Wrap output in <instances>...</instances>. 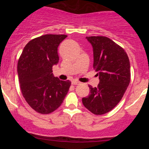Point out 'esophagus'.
I'll use <instances>...</instances> for the list:
<instances>
[{
	"label": "esophagus",
	"mask_w": 149,
	"mask_h": 149,
	"mask_svg": "<svg viewBox=\"0 0 149 149\" xmlns=\"http://www.w3.org/2000/svg\"><path fill=\"white\" fill-rule=\"evenodd\" d=\"M80 82L78 81V80H73V81H72V84L74 85H78V84H80Z\"/></svg>",
	"instance_id": "34e87169"
}]
</instances>
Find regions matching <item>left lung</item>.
I'll list each match as a JSON object with an SVG mask.
<instances>
[{
  "label": "left lung",
  "instance_id": "8db88e82",
  "mask_svg": "<svg viewBox=\"0 0 149 149\" xmlns=\"http://www.w3.org/2000/svg\"><path fill=\"white\" fill-rule=\"evenodd\" d=\"M93 48V68L100 83L82 99L84 107L95 115L111 111L123 97L130 82V64L123 47L104 36L86 37Z\"/></svg>",
  "mask_w": 149,
  "mask_h": 149
}]
</instances>
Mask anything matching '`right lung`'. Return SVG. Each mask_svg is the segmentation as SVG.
I'll return each mask as SVG.
<instances>
[{"label": "right lung", "mask_w": 149, "mask_h": 149, "mask_svg": "<svg viewBox=\"0 0 149 149\" xmlns=\"http://www.w3.org/2000/svg\"><path fill=\"white\" fill-rule=\"evenodd\" d=\"M66 35L46 34L30 40L19 59L17 73L22 93L33 110L42 114L58 109L67 95L71 82L52 73L59 62L57 48Z\"/></svg>", "instance_id": "1"}]
</instances>
